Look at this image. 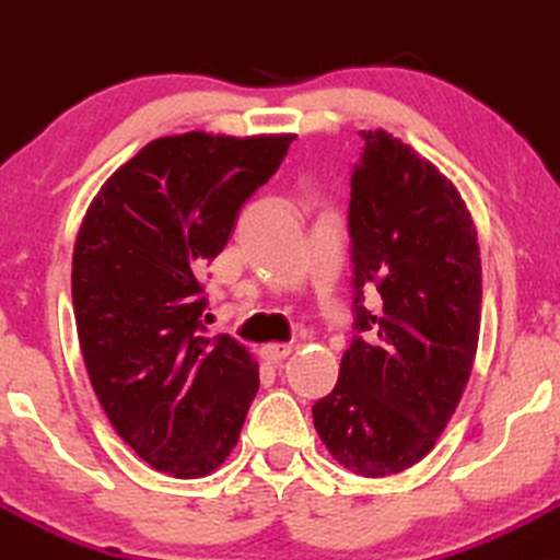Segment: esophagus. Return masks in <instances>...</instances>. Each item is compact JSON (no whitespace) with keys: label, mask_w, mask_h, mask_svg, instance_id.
Masks as SVG:
<instances>
[{"label":"esophagus","mask_w":560,"mask_h":560,"mask_svg":"<svg viewBox=\"0 0 560 560\" xmlns=\"http://www.w3.org/2000/svg\"><path fill=\"white\" fill-rule=\"evenodd\" d=\"M289 354H292V347H289V345H268V347L260 349L262 360L273 362V365H276V362H284Z\"/></svg>","instance_id":"esophagus-1"}]
</instances>
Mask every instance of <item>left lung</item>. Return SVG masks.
I'll return each mask as SVG.
<instances>
[{
    "mask_svg": "<svg viewBox=\"0 0 560 560\" xmlns=\"http://www.w3.org/2000/svg\"><path fill=\"white\" fill-rule=\"evenodd\" d=\"M352 172L354 339L313 422L334 459L362 477L417 464L448 425L477 352L482 271L456 187L386 130H362ZM380 292V307L364 294Z\"/></svg>",
    "mask_w": 560,
    "mask_h": 560,
    "instance_id": "obj_1",
    "label": "left lung"
}]
</instances>
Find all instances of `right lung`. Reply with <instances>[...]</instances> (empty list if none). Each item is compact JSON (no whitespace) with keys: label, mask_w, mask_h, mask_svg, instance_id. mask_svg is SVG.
<instances>
[{"label":"right lung","mask_w":560,"mask_h":560,"mask_svg":"<svg viewBox=\"0 0 560 560\" xmlns=\"http://www.w3.org/2000/svg\"><path fill=\"white\" fill-rule=\"evenodd\" d=\"M294 135L187 132L151 140L106 179L72 255V307L101 407L140 459L206 477L237 446L258 365L208 336L211 260Z\"/></svg>","instance_id":"1"}]
</instances>
